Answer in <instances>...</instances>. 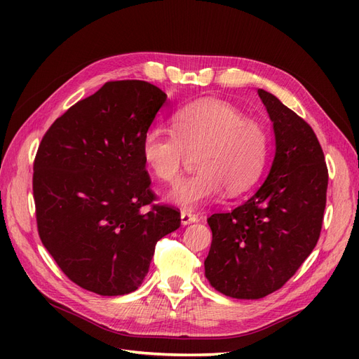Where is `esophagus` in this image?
Wrapping results in <instances>:
<instances>
[{
    "label": "esophagus",
    "mask_w": 359,
    "mask_h": 359,
    "mask_svg": "<svg viewBox=\"0 0 359 359\" xmlns=\"http://www.w3.org/2000/svg\"><path fill=\"white\" fill-rule=\"evenodd\" d=\"M199 220V217L196 215V214H193L191 211H181V223L184 224V226H187V224H190V223H194V222H198Z\"/></svg>",
    "instance_id": "1"
}]
</instances>
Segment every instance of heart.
Instances as JSON below:
<instances>
[{
	"mask_svg": "<svg viewBox=\"0 0 359 359\" xmlns=\"http://www.w3.org/2000/svg\"><path fill=\"white\" fill-rule=\"evenodd\" d=\"M266 127L231 103L203 100L173 115V132L151 127L142 139V158L151 175L177 182L190 153L198 172L180 181L168 199L184 210L212 201L226 189L235 196L253 187L268 158Z\"/></svg>",
	"mask_w": 359,
	"mask_h": 359,
	"instance_id": "heart-1",
	"label": "heart"
}]
</instances>
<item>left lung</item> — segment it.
<instances>
[{"label":"left lung","instance_id":"1","mask_svg":"<svg viewBox=\"0 0 359 359\" xmlns=\"http://www.w3.org/2000/svg\"><path fill=\"white\" fill-rule=\"evenodd\" d=\"M257 94L273 121V166L252 198L208 219L205 277L236 299L264 298L297 273L318 244L327 205L328 169L313 128L276 95Z\"/></svg>","mask_w":359,"mask_h":359}]
</instances>
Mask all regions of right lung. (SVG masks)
<instances>
[{"instance_id": "right-lung-1", "label": "right lung", "mask_w": 359, "mask_h": 359, "mask_svg": "<svg viewBox=\"0 0 359 359\" xmlns=\"http://www.w3.org/2000/svg\"><path fill=\"white\" fill-rule=\"evenodd\" d=\"M168 95L145 81L106 82L43 136L32 193L43 245L73 283L103 297L136 290L154 248L181 224L153 205L142 139Z\"/></svg>"}]
</instances>
